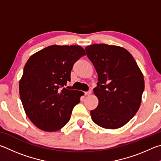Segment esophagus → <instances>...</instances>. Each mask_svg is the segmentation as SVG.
<instances>
[{
	"label": "esophagus",
	"mask_w": 161,
	"mask_h": 161,
	"mask_svg": "<svg viewBox=\"0 0 161 161\" xmlns=\"http://www.w3.org/2000/svg\"><path fill=\"white\" fill-rule=\"evenodd\" d=\"M91 93H92V92H91V91H88V92H85V95H86V96H88V95H91Z\"/></svg>",
	"instance_id": "1"
}]
</instances>
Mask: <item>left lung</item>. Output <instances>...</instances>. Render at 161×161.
Listing matches in <instances>:
<instances>
[{"instance_id": "8db88e82", "label": "left lung", "mask_w": 161, "mask_h": 161, "mask_svg": "<svg viewBox=\"0 0 161 161\" xmlns=\"http://www.w3.org/2000/svg\"><path fill=\"white\" fill-rule=\"evenodd\" d=\"M98 75L94 94L99 103L91 111L98 126L116 129L125 125L139 110L144 90L142 72L125 48L105 44L86 47Z\"/></svg>"}]
</instances>
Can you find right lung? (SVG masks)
Wrapping results in <instances>:
<instances>
[{
	"mask_svg": "<svg viewBox=\"0 0 161 161\" xmlns=\"http://www.w3.org/2000/svg\"><path fill=\"white\" fill-rule=\"evenodd\" d=\"M86 55L77 45H52L34 53L24 67L19 96L27 117L39 129L52 132L70 120L82 91L65 88L73 64Z\"/></svg>",
	"mask_w": 161,
	"mask_h": 161,
	"instance_id": "obj_1",
	"label": "right lung"
}]
</instances>
